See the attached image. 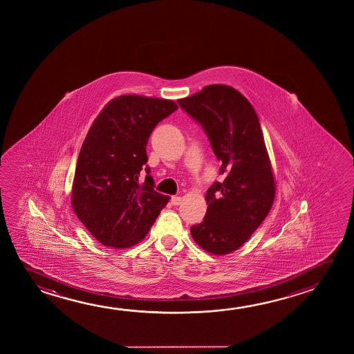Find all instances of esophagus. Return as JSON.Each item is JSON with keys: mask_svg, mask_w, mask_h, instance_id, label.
Here are the masks:
<instances>
[{"mask_svg": "<svg viewBox=\"0 0 354 354\" xmlns=\"http://www.w3.org/2000/svg\"><path fill=\"white\" fill-rule=\"evenodd\" d=\"M170 203H171V205H174V206H178V205L181 203V197L173 196L171 197V200H170Z\"/></svg>", "mask_w": 354, "mask_h": 354, "instance_id": "34e87169", "label": "esophagus"}]
</instances>
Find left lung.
<instances>
[{
  "instance_id": "1",
  "label": "left lung",
  "mask_w": 354,
  "mask_h": 354,
  "mask_svg": "<svg viewBox=\"0 0 354 354\" xmlns=\"http://www.w3.org/2000/svg\"><path fill=\"white\" fill-rule=\"evenodd\" d=\"M178 102L207 134L225 176L206 192L207 211L190 228L192 238L211 254H230L261 226L275 197L259 120L250 101L227 85H209Z\"/></svg>"
}]
</instances>
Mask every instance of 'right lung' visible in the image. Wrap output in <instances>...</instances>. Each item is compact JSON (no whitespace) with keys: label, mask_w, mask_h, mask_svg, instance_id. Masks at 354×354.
Returning <instances> with one entry per match:
<instances>
[{"label":"right lung","mask_w":354,"mask_h":354,"mask_svg":"<svg viewBox=\"0 0 354 354\" xmlns=\"http://www.w3.org/2000/svg\"><path fill=\"white\" fill-rule=\"evenodd\" d=\"M178 110L171 100L123 95L93 121L77 158L71 206L88 232L117 250L140 243L169 201L154 190L145 147L159 122Z\"/></svg>","instance_id":"right-lung-1"}]
</instances>
